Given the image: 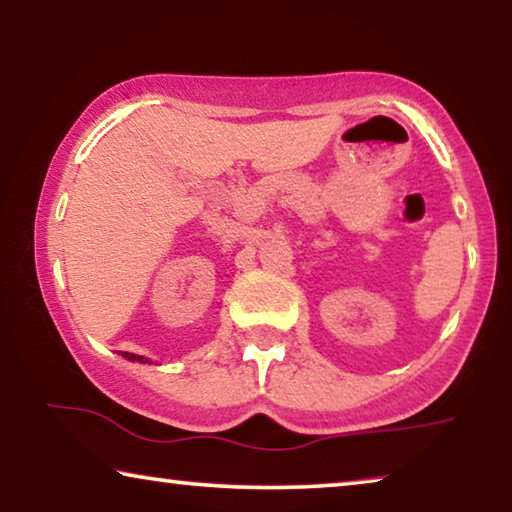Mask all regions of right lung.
<instances>
[{
    "label": "right lung",
    "instance_id": "right-lung-1",
    "mask_svg": "<svg viewBox=\"0 0 512 512\" xmlns=\"http://www.w3.org/2000/svg\"><path fill=\"white\" fill-rule=\"evenodd\" d=\"M121 357H126V359H131V361H142V363H149V359L140 357V354H131V352H121Z\"/></svg>",
    "mask_w": 512,
    "mask_h": 512
}]
</instances>
